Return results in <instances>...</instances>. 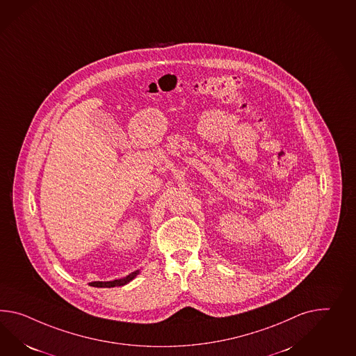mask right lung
Returning <instances> with one entry per match:
<instances>
[{"instance_id":"add662e5","label":"right lung","mask_w":356,"mask_h":356,"mask_svg":"<svg viewBox=\"0 0 356 356\" xmlns=\"http://www.w3.org/2000/svg\"><path fill=\"white\" fill-rule=\"evenodd\" d=\"M139 274V270L129 274L127 277H122V279H118V280H112V282H94L90 283L92 286H97V288H113V286H122L125 284L130 283L137 275Z\"/></svg>"}]
</instances>
